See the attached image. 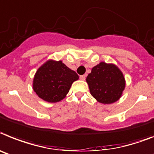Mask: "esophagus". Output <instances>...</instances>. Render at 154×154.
Masks as SVG:
<instances>
[{"label": "esophagus", "mask_w": 154, "mask_h": 154, "mask_svg": "<svg viewBox=\"0 0 154 154\" xmlns=\"http://www.w3.org/2000/svg\"><path fill=\"white\" fill-rule=\"evenodd\" d=\"M85 78H86V75H81V76H80V79L81 81H85Z\"/></svg>", "instance_id": "obj_1"}]
</instances>
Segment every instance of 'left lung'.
I'll return each instance as SVG.
<instances>
[{"label": "left lung", "instance_id": "obj_1", "mask_svg": "<svg viewBox=\"0 0 154 154\" xmlns=\"http://www.w3.org/2000/svg\"><path fill=\"white\" fill-rule=\"evenodd\" d=\"M86 81L91 95L103 104L117 102L125 88V77L120 69L114 64L104 62L93 67Z\"/></svg>", "mask_w": 154, "mask_h": 154}]
</instances>
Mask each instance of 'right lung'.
Here are the masks:
<instances>
[{
    "label": "right lung",
    "mask_w": 154,
    "mask_h": 154,
    "mask_svg": "<svg viewBox=\"0 0 154 154\" xmlns=\"http://www.w3.org/2000/svg\"><path fill=\"white\" fill-rule=\"evenodd\" d=\"M78 78L77 73L62 61L48 60L34 75L33 91L45 101L57 103L65 98L72 84Z\"/></svg>",
    "instance_id": "1"
}]
</instances>
